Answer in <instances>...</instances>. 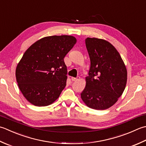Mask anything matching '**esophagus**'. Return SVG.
Wrapping results in <instances>:
<instances>
[{"label":"esophagus","instance_id":"esophagus-1","mask_svg":"<svg viewBox=\"0 0 146 146\" xmlns=\"http://www.w3.org/2000/svg\"><path fill=\"white\" fill-rule=\"evenodd\" d=\"M79 78H80L79 76H77V77H76V78H75V77H71V79L72 81H76V80H78Z\"/></svg>","mask_w":146,"mask_h":146}]
</instances>
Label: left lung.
<instances>
[{"label":"left lung","instance_id":"obj_1","mask_svg":"<svg viewBox=\"0 0 146 146\" xmlns=\"http://www.w3.org/2000/svg\"><path fill=\"white\" fill-rule=\"evenodd\" d=\"M85 45L90 68L81 98L92 109L106 110L115 104L123 92L127 80V68L119 52L109 42L87 38Z\"/></svg>","mask_w":146,"mask_h":146}]
</instances>
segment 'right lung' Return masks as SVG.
I'll list each match as a JSON object with an SVG mask.
<instances>
[{
  "label": "right lung",
  "instance_id": "obj_1",
  "mask_svg": "<svg viewBox=\"0 0 146 146\" xmlns=\"http://www.w3.org/2000/svg\"><path fill=\"white\" fill-rule=\"evenodd\" d=\"M73 36H49L26 50L16 67L18 87L25 98L36 106H46L58 99L66 85L64 58L76 44Z\"/></svg>",
  "mask_w": 146,
  "mask_h": 146
}]
</instances>
